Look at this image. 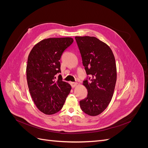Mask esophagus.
Returning a JSON list of instances; mask_svg holds the SVG:
<instances>
[{
  "mask_svg": "<svg viewBox=\"0 0 148 148\" xmlns=\"http://www.w3.org/2000/svg\"><path fill=\"white\" fill-rule=\"evenodd\" d=\"M71 84V86L72 88H75L76 86L77 85V83H75V82H71L70 83Z\"/></svg>",
  "mask_w": 148,
  "mask_h": 148,
  "instance_id": "esophagus-1",
  "label": "esophagus"
}]
</instances>
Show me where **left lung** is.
Instances as JSON below:
<instances>
[{"instance_id":"left-lung-1","label":"left lung","mask_w":148,"mask_h":148,"mask_svg":"<svg viewBox=\"0 0 148 148\" xmlns=\"http://www.w3.org/2000/svg\"><path fill=\"white\" fill-rule=\"evenodd\" d=\"M75 40L88 75L83 82L88 95L79 101L80 107L96 116L107 108L113 96L117 80L115 57L111 49L95 37L76 36Z\"/></svg>"}]
</instances>
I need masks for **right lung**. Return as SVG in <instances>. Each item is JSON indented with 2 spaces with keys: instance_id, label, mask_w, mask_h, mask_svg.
I'll return each mask as SVG.
<instances>
[{
  "instance_id": "add662e5",
  "label": "right lung",
  "mask_w": 148,
  "mask_h": 148,
  "mask_svg": "<svg viewBox=\"0 0 148 148\" xmlns=\"http://www.w3.org/2000/svg\"><path fill=\"white\" fill-rule=\"evenodd\" d=\"M73 42L71 38H48L33 47L28 58L26 78L31 97L38 109L47 115L59 112L71 90L62 81L60 60Z\"/></svg>"
}]
</instances>
